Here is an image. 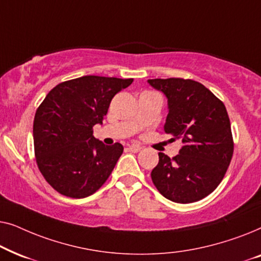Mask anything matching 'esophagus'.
Instances as JSON below:
<instances>
[{
  "label": "esophagus",
  "mask_w": 261,
  "mask_h": 261,
  "mask_svg": "<svg viewBox=\"0 0 261 261\" xmlns=\"http://www.w3.org/2000/svg\"><path fill=\"white\" fill-rule=\"evenodd\" d=\"M128 151L129 152H133V153H137V152H139L141 149V146H139V145H129L128 146Z\"/></svg>",
  "instance_id": "esophagus-1"
}]
</instances>
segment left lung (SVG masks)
<instances>
[{
	"label": "left lung",
	"instance_id": "8db88e82",
	"mask_svg": "<svg viewBox=\"0 0 261 261\" xmlns=\"http://www.w3.org/2000/svg\"><path fill=\"white\" fill-rule=\"evenodd\" d=\"M166 95L169 114L164 127L183 147L172 159L159 153L153 184L164 197L192 203L212 194L222 181L234 152L230 121L223 102L198 82L183 78L148 80Z\"/></svg>",
	"mask_w": 261,
	"mask_h": 261
}]
</instances>
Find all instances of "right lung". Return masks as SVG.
Returning <instances> with one entry per match:
<instances>
[{"instance_id": "obj_1", "label": "right lung", "mask_w": 261, "mask_h": 261, "mask_svg": "<svg viewBox=\"0 0 261 261\" xmlns=\"http://www.w3.org/2000/svg\"><path fill=\"white\" fill-rule=\"evenodd\" d=\"M133 78L83 76L59 83L38 107L33 122L34 154L45 180L66 197L95 194L113 172L123 146L95 139L114 96Z\"/></svg>"}]
</instances>
